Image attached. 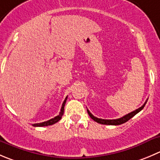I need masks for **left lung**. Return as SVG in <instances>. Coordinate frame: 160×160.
Masks as SVG:
<instances>
[{"label":"left lung","instance_id":"obj_1","mask_svg":"<svg viewBox=\"0 0 160 160\" xmlns=\"http://www.w3.org/2000/svg\"><path fill=\"white\" fill-rule=\"evenodd\" d=\"M147 101L148 100H146V102H145V104H144L142 107H140V108H138V109L134 110V111H133V112H131L128 113V114L125 115V116H123V117L119 118V119H99V118H97V117H95V116H93V115L90 112L89 110L88 109H87V110H88V115L90 116V117H91L92 119H94V121L97 122V123H101V124H105V125H120V124H123V123H126V122L128 121L130 119H131L133 116H134L136 114H137V113H138L141 110L143 109V108L145 107V104H146Z\"/></svg>","mask_w":160,"mask_h":160}]
</instances>
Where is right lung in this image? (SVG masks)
<instances>
[{"label": "right lung", "mask_w": 160, "mask_h": 160, "mask_svg": "<svg viewBox=\"0 0 160 160\" xmlns=\"http://www.w3.org/2000/svg\"><path fill=\"white\" fill-rule=\"evenodd\" d=\"M66 100H67V97L65 98L64 102H63V103H62V105L61 111H60L59 114H58V116H55V118H52V119H49V120H48V121L43 122V123H34V124H32V126L33 127H47V126H50V125H52V124H55V123H57V122L59 121L60 119H62V116L63 113H64V107H65V105H66Z\"/></svg>", "instance_id": "add662e5"}]
</instances>
